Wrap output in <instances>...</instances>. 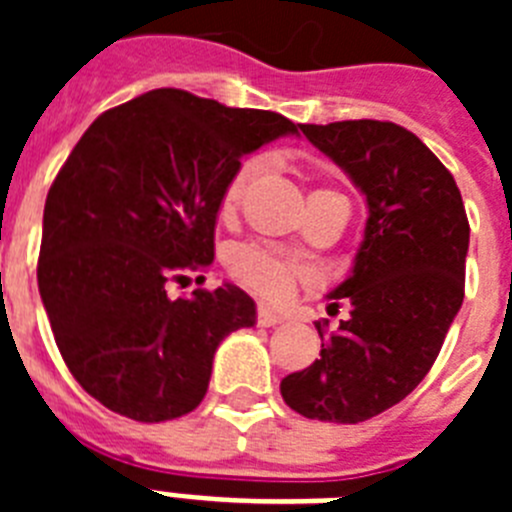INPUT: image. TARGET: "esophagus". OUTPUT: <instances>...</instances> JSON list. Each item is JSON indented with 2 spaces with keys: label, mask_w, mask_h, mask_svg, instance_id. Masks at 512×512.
<instances>
[{
  "label": "esophagus",
  "mask_w": 512,
  "mask_h": 512,
  "mask_svg": "<svg viewBox=\"0 0 512 512\" xmlns=\"http://www.w3.org/2000/svg\"><path fill=\"white\" fill-rule=\"evenodd\" d=\"M256 320H259V325H264V328H271V325L282 323V315H277L271 307L259 305V310H256Z\"/></svg>",
  "instance_id": "obj_1"
}]
</instances>
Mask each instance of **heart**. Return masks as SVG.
<instances>
[{
    "mask_svg": "<svg viewBox=\"0 0 512 512\" xmlns=\"http://www.w3.org/2000/svg\"><path fill=\"white\" fill-rule=\"evenodd\" d=\"M261 169L259 158H248L243 161L235 174L230 176L225 184L223 194H220V205H217V215L220 220H230L241 205V197L256 171ZM320 197H338V192L325 187H315L307 197L310 200H320ZM228 271L235 282H241L251 292H256L264 300H282L292 292L300 279H305L307 269L300 261L282 256V253L271 251V248L259 246V243H241V246L230 248L228 253Z\"/></svg>",
    "mask_w": 512,
    "mask_h": 512,
    "instance_id": "1",
    "label": "heart"
}]
</instances>
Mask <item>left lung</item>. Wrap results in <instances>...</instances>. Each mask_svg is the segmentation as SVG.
I'll list each match as a JSON object with an SVG mask.
<instances>
[{
    "mask_svg": "<svg viewBox=\"0 0 512 512\" xmlns=\"http://www.w3.org/2000/svg\"><path fill=\"white\" fill-rule=\"evenodd\" d=\"M351 176L369 205L351 277L330 292L351 307L338 330L318 323L320 359L279 384L295 413L361 423L423 382L464 300L469 220L454 176L395 122L300 125Z\"/></svg>",
    "mask_w": 512,
    "mask_h": 512,
    "instance_id": "left-lung-1",
    "label": "left lung"
}]
</instances>
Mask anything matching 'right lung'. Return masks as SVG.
<instances>
[{"label": "right lung", "mask_w": 512, "mask_h": 512, "mask_svg": "<svg viewBox=\"0 0 512 512\" xmlns=\"http://www.w3.org/2000/svg\"><path fill=\"white\" fill-rule=\"evenodd\" d=\"M287 133L279 112L153 89L81 135L45 200L38 287L63 361L104 408L138 423L192 413L220 341L256 323L235 284L176 300L166 284L212 264L225 184Z\"/></svg>", "instance_id": "add662e5"}]
</instances>
